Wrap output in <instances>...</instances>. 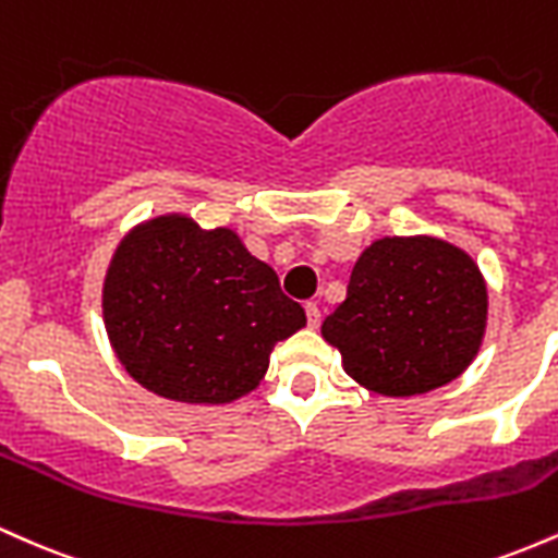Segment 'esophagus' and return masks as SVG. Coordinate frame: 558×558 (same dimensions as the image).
I'll list each match as a JSON object with an SVG mask.
<instances>
[{
    "label": "esophagus",
    "instance_id": "34e87169",
    "mask_svg": "<svg viewBox=\"0 0 558 558\" xmlns=\"http://www.w3.org/2000/svg\"><path fill=\"white\" fill-rule=\"evenodd\" d=\"M304 310H306V323H310V328L315 330L319 325V317H323V315H319V306L315 304V301H306Z\"/></svg>",
    "mask_w": 558,
    "mask_h": 558
}]
</instances>
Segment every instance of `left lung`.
Masks as SVG:
<instances>
[{"instance_id": "obj_1", "label": "left lung", "mask_w": 558, "mask_h": 558, "mask_svg": "<svg viewBox=\"0 0 558 558\" xmlns=\"http://www.w3.org/2000/svg\"><path fill=\"white\" fill-rule=\"evenodd\" d=\"M485 323L488 288L470 254L433 235H386L356 259L323 338L341 351L345 375L399 399L462 375Z\"/></svg>"}]
</instances>
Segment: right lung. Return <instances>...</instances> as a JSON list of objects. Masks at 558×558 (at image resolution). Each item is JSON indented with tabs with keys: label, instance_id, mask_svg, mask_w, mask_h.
I'll return each mask as SVG.
<instances>
[{
	"label": "right lung",
	"instance_id": "right-lung-1",
	"mask_svg": "<svg viewBox=\"0 0 558 558\" xmlns=\"http://www.w3.org/2000/svg\"><path fill=\"white\" fill-rule=\"evenodd\" d=\"M105 328L128 375L183 403H230L259 386L275 343L306 325L270 265L230 228L185 215L141 222L114 248Z\"/></svg>",
	"mask_w": 558,
	"mask_h": 558
}]
</instances>
